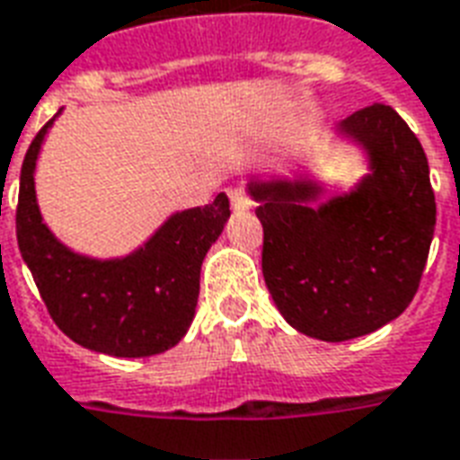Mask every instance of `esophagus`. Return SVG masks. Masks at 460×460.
Returning a JSON list of instances; mask_svg holds the SVG:
<instances>
[{
  "label": "esophagus",
  "mask_w": 460,
  "mask_h": 460,
  "mask_svg": "<svg viewBox=\"0 0 460 460\" xmlns=\"http://www.w3.org/2000/svg\"><path fill=\"white\" fill-rule=\"evenodd\" d=\"M229 199L234 209H251V197L246 195V190H243V187H231Z\"/></svg>",
  "instance_id": "1"
}]
</instances>
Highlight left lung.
I'll list each match as a JSON object with an SVG mask.
<instances>
[{"mask_svg":"<svg viewBox=\"0 0 460 460\" xmlns=\"http://www.w3.org/2000/svg\"><path fill=\"white\" fill-rule=\"evenodd\" d=\"M334 134L368 172L319 199L316 178L248 182L263 224V278L285 322L319 341H349L402 314L429 256L437 202L420 138L387 104L353 111Z\"/></svg>","mask_w":460,"mask_h":460,"instance_id":"left-lung-1","label":"left lung"}]
</instances>
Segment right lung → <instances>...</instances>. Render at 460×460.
Masks as SVG:
<instances>
[{"label":"right lung","mask_w":460,"mask_h":460,"mask_svg":"<svg viewBox=\"0 0 460 460\" xmlns=\"http://www.w3.org/2000/svg\"><path fill=\"white\" fill-rule=\"evenodd\" d=\"M58 114L36 134L22 165L16 239L23 263L58 329L75 343L117 358L168 351L195 319L202 261L229 221V197L221 192L212 204L170 214L126 256L77 253L49 229L36 199V163Z\"/></svg>","instance_id":"right-lung-1"}]
</instances>
